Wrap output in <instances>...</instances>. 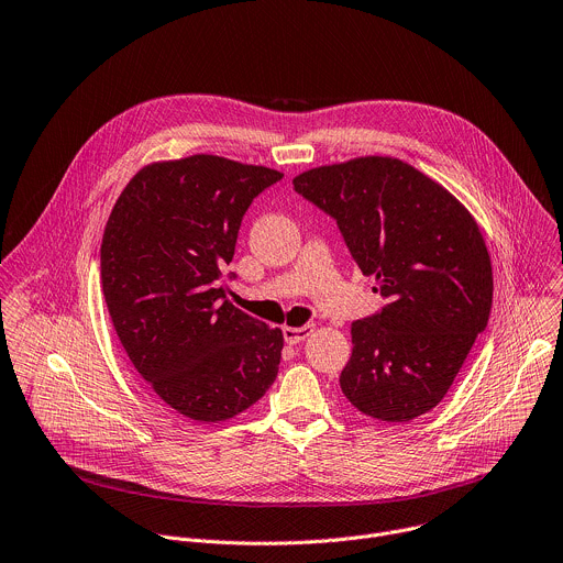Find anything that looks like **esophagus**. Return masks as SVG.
<instances>
[{"label":"esophagus","instance_id":"34e87169","mask_svg":"<svg viewBox=\"0 0 563 563\" xmlns=\"http://www.w3.org/2000/svg\"><path fill=\"white\" fill-rule=\"evenodd\" d=\"M313 333V324H305V327H283V338L289 344H298L305 338H309Z\"/></svg>","mask_w":563,"mask_h":563}]
</instances>
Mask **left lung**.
<instances>
[{
	"label": "left lung",
	"instance_id": "left-lung-1",
	"mask_svg": "<svg viewBox=\"0 0 563 563\" xmlns=\"http://www.w3.org/2000/svg\"><path fill=\"white\" fill-rule=\"evenodd\" d=\"M294 190L335 219L364 276L387 298L351 324L340 389L364 416L409 422L449 394L493 305V267L473 214L394 156L311 167Z\"/></svg>",
	"mask_w": 563,
	"mask_h": 563
}]
</instances>
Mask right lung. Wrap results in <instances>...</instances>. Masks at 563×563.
Here are the masks:
<instances>
[{"instance_id":"add662e5","label":"right lung","mask_w":563,"mask_h":563,"mask_svg":"<svg viewBox=\"0 0 563 563\" xmlns=\"http://www.w3.org/2000/svg\"><path fill=\"white\" fill-rule=\"evenodd\" d=\"M283 174L217 154L141 167L101 243V285L139 376L176 413L210 424L256 405L278 376L283 331L223 300L252 201Z\"/></svg>"}]
</instances>
